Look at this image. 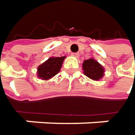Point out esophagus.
Instances as JSON below:
<instances>
[{
  "label": "esophagus",
  "instance_id": "34e87169",
  "mask_svg": "<svg viewBox=\"0 0 135 135\" xmlns=\"http://www.w3.org/2000/svg\"><path fill=\"white\" fill-rule=\"evenodd\" d=\"M71 55H72V56H73L75 58H78L79 57V53H72Z\"/></svg>",
  "mask_w": 135,
  "mask_h": 135
}]
</instances>
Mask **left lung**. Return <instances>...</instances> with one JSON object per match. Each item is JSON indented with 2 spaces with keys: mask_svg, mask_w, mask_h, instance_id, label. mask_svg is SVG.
I'll use <instances>...</instances> for the list:
<instances>
[{
  "mask_svg": "<svg viewBox=\"0 0 135 135\" xmlns=\"http://www.w3.org/2000/svg\"><path fill=\"white\" fill-rule=\"evenodd\" d=\"M82 67L85 76H87L91 80H98L104 76V68L102 67V66L100 63H98V61L94 60V59L84 60Z\"/></svg>",
  "mask_w": 135,
  "mask_h": 135,
  "instance_id": "left-lung-1",
  "label": "left lung"
}]
</instances>
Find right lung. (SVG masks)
<instances>
[{"label":"right lung","mask_w":135,"mask_h":135,"mask_svg":"<svg viewBox=\"0 0 135 135\" xmlns=\"http://www.w3.org/2000/svg\"><path fill=\"white\" fill-rule=\"evenodd\" d=\"M66 56L51 57L37 68V76L44 80H49L55 76L61 69Z\"/></svg>","instance_id":"1"}]
</instances>
